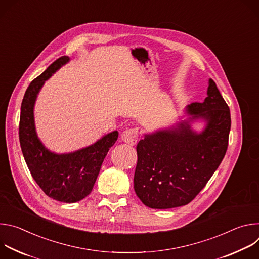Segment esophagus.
<instances>
[{"instance_id": "34e87169", "label": "esophagus", "mask_w": 259, "mask_h": 259, "mask_svg": "<svg viewBox=\"0 0 259 259\" xmlns=\"http://www.w3.org/2000/svg\"><path fill=\"white\" fill-rule=\"evenodd\" d=\"M121 139L130 144V145H134L136 144L137 140H138V131L135 128L132 129H126L125 131H123L122 135H121Z\"/></svg>"}]
</instances>
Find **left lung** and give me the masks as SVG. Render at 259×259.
Listing matches in <instances>:
<instances>
[{
  "label": "left lung",
  "mask_w": 259,
  "mask_h": 259,
  "mask_svg": "<svg viewBox=\"0 0 259 259\" xmlns=\"http://www.w3.org/2000/svg\"><path fill=\"white\" fill-rule=\"evenodd\" d=\"M208 96L188 106L192 120L203 118L206 128L197 133L188 122L145 134L136 146L134 191L153 209L180 207L192 202L225 158L231 130V113L215 82Z\"/></svg>",
  "instance_id": "left-lung-1"
}]
</instances>
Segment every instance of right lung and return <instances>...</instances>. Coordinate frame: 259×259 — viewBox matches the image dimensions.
<instances>
[{
    "label": "right lung",
    "mask_w": 259,
    "mask_h": 259,
    "mask_svg": "<svg viewBox=\"0 0 259 259\" xmlns=\"http://www.w3.org/2000/svg\"><path fill=\"white\" fill-rule=\"evenodd\" d=\"M68 60L67 56L56 59L27 87L21 103L19 141L29 172L42 191L56 201L75 203L91 193L102 162L116 143L119 132L108 133L85 149L61 155L50 152L40 141L33 121L36 95L45 81Z\"/></svg>",
    "instance_id": "add662e5"
}]
</instances>
